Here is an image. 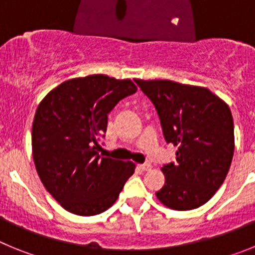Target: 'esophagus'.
Returning a JSON list of instances; mask_svg holds the SVG:
<instances>
[{"instance_id": "obj_1", "label": "esophagus", "mask_w": 255, "mask_h": 255, "mask_svg": "<svg viewBox=\"0 0 255 255\" xmlns=\"http://www.w3.org/2000/svg\"><path fill=\"white\" fill-rule=\"evenodd\" d=\"M139 167H140L141 170H144V171H149L150 168H152V164H150V163H148V162H145V163H141V164H139Z\"/></svg>"}]
</instances>
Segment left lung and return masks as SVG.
Masks as SVG:
<instances>
[{
  "instance_id": "left-lung-1",
  "label": "left lung",
  "mask_w": 255,
  "mask_h": 255,
  "mask_svg": "<svg viewBox=\"0 0 255 255\" xmlns=\"http://www.w3.org/2000/svg\"><path fill=\"white\" fill-rule=\"evenodd\" d=\"M158 112L176 163L162 167L164 185L155 193L163 206L190 211L207 203L224 184L235 136L230 107L209 89L171 80L135 79Z\"/></svg>"
}]
</instances>
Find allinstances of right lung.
Listing matches in <instances>:
<instances>
[{"label": "right lung", "mask_w": 255, "mask_h": 255, "mask_svg": "<svg viewBox=\"0 0 255 255\" xmlns=\"http://www.w3.org/2000/svg\"><path fill=\"white\" fill-rule=\"evenodd\" d=\"M130 79L103 74L70 79L40 101L31 129V150L40 181L62 208L100 215L115 203L135 163L101 157L107 115L136 92Z\"/></svg>", "instance_id": "right-lung-1"}]
</instances>
